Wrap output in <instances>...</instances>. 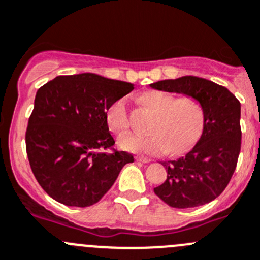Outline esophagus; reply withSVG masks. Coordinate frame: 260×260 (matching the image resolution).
<instances>
[{
  "label": "esophagus",
  "instance_id": "34e87169",
  "mask_svg": "<svg viewBox=\"0 0 260 260\" xmlns=\"http://www.w3.org/2000/svg\"><path fill=\"white\" fill-rule=\"evenodd\" d=\"M137 160L138 162H142V163H149L150 159L147 157H142V155H139V157H137Z\"/></svg>",
  "mask_w": 260,
  "mask_h": 260
}]
</instances>
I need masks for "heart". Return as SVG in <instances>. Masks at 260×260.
Wrapping results in <instances>:
<instances>
[{
  "label": "heart",
  "mask_w": 260,
  "mask_h": 260,
  "mask_svg": "<svg viewBox=\"0 0 260 260\" xmlns=\"http://www.w3.org/2000/svg\"><path fill=\"white\" fill-rule=\"evenodd\" d=\"M145 107L155 113L149 125L150 134H127L118 139L122 149L138 154H181L199 140L204 128V110L191 95L176 97L163 90H149L140 95ZM107 123L115 133L130 127L127 97L112 102L107 110Z\"/></svg>",
  "instance_id": "1"
}]
</instances>
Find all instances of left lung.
I'll return each instance as SVG.
<instances>
[{
  "mask_svg": "<svg viewBox=\"0 0 260 260\" xmlns=\"http://www.w3.org/2000/svg\"><path fill=\"white\" fill-rule=\"evenodd\" d=\"M157 90L197 98L204 110L202 137L184 157L163 162L167 179L154 192L172 208H194L216 199L229 185L241 148L237 98L224 86L197 76L150 84Z\"/></svg>",
  "mask_w": 260,
  "mask_h": 260,
  "instance_id": "left-lung-1",
  "label": "left lung"
}]
</instances>
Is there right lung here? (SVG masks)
Segmentation results:
<instances>
[{"label": "right lung", "instance_id": "1", "mask_svg": "<svg viewBox=\"0 0 260 260\" xmlns=\"http://www.w3.org/2000/svg\"><path fill=\"white\" fill-rule=\"evenodd\" d=\"M132 83L84 73L38 89L25 134L31 171L44 191L69 207H89L111 189L133 154L112 149L107 110Z\"/></svg>", "mask_w": 260, "mask_h": 260}]
</instances>
